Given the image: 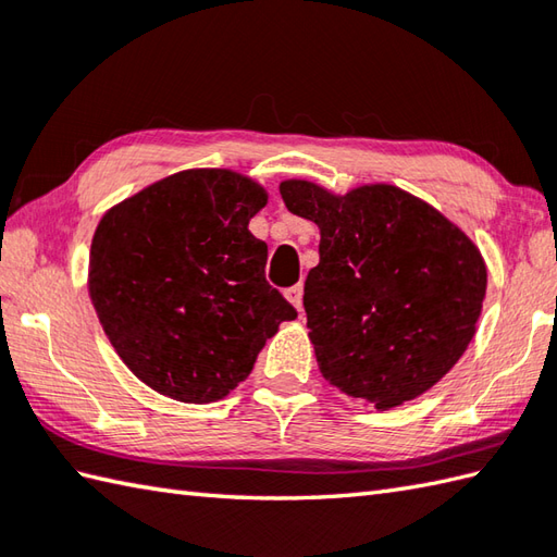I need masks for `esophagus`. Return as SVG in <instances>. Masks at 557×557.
<instances>
[{
    "label": "esophagus",
    "instance_id": "34e87169",
    "mask_svg": "<svg viewBox=\"0 0 557 557\" xmlns=\"http://www.w3.org/2000/svg\"><path fill=\"white\" fill-rule=\"evenodd\" d=\"M285 297L294 306V309L301 311V306H304V287L301 285H294V287L285 289Z\"/></svg>",
    "mask_w": 557,
    "mask_h": 557
}]
</instances>
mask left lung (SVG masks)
<instances>
[{"label":"left lung","mask_w":557,"mask_h":557,"mask_svg":"<svg viewBox=\"0 0 557 557\" xmlns=\"http://www.w3.org/2000/svg\"><path fill=\"white\" fill-rule=\"evenodd\" d=\"M280 196L321 230L304 309L325 381L377 409L441 381L474 337L486 297V265L467 234L387 184L339 198L282 182Z\"/></svg>","instance_id":"left-lung-1"}]
</instances>
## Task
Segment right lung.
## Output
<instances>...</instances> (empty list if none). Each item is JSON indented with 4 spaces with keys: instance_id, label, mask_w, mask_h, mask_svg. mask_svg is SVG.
<instances>
[{
    "instance_id": "obj_1",
    "label": "right lung",
    "mask_w": 557,
    "mask_h": 557,
    "mask_svg": "<svg viewBox=\"0 0 557 557\" xmlns=\"http://www.w3.org/2000/svg\"><path fill=\"white\" fill-rule=\"evenodd\" d=\"M265 191L227 170L152 184L98 224L90 299L140 381L180 401L222 399L297 309L265 280L268 246L248 232Z\"/></svg>"
}]
</instances>
